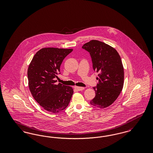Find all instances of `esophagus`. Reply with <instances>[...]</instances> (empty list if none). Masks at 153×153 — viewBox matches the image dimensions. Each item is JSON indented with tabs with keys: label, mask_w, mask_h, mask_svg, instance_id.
<instances>
[{
	"label": "esophagus",
	"mask_w": 153,
	"mask_h": 153,
	"mask_svg": "<svg viewBox=\"0 0 153 153\" xmlns=\"http://www.w3.org/2000/svg\"><path fill=\"white\" fill-rule=\"evenodd\" d=\"M74 88H75L76 89H77V91H79L84 89V87H75Z\"/></svg>",
	"instance_id": "1"
}]
</instances>
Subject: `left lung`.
Masks as SVG:
<instances>
[{
	"mask_svg": "<svg viewBox=\"0 0 153 153\" xmlns=\"http://www.w3.org/2000/svg\"><path fill=\"white\" fill-rule=\"evenodd\" d=\"M82 48L89 53L93 69L99 73V82L93 88L95 97L90 102L94 107L104 108L111 105L120 94L124 82V69L117 51L108 45L92 40Z\"/></svg>",
	"mask_w": 153,
	"mask_h": 153,
	"instance_id": "8db88e82",
	"label": "left lung"
}]
</instances>
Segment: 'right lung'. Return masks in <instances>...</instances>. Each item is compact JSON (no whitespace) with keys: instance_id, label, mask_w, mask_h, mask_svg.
Returning a JSON list of instances; mask_svg holds the SVG:
<instances>
[{"instance_id":"obj_1","label":"right lung","mask_w":153,"mask_h":153,"mask_svg":"<svg viewBox=\"0 0 153 153\" xmlns=\"http://www.w3.org/2000/svg\"><path fill=\"white\" fill-rule=\"evenodd\" d=\"M72 49L42 48L32 59L27 71L30 91L44 109L58 113L69 105L73 94L72 88L57 82L60 66Z\"/></svg>"}]
</instances>
